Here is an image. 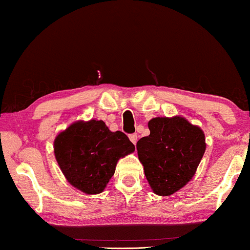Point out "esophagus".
Instances as JSON below:
<instances>
[{
    "instance_id": "1",
    "label": "esophagus",
    "mask_w": 250,
    "mask_h": 250,
    "mask_svg": "<svg viewBox=\"0 0 250 250\" xmlns=\"http://www.w3.org/2000/svg\"><path fill=\"white\" fill-rule=\"evenodd\" d=\"M129 140H131V142L133 143V145H136V141H138V134H131L128 136Z\"/></svg>"
}]
</instances>
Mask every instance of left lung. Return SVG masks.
I'll return each mask as SVG.
<instances>
[{"label":"left lung","instance_id":"1","mask_svg":"<svg viewBox=\"0 0 250 250\" xmlns=\"http://www.w3.org/2000/svg\"><path fill=\"white\" fill-rule=\"evenodd\" d=\"M148 127L136 143L139 160L153 192L170 196L196 174L206 150L204 131L181 116L152 118Z\"/></svg>","mask_w":250,"mask_h":250}]
</instances>
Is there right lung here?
Segmentation results:
<instances>
[{"mask_svg": "<svg viewBox=\"0 0 250 250\" xmlns=\"http://www.w3.org/2000/svg\"><path fill=\"white\" fill-rule=\"evenodd\" d=\"M54 157L66 180L86 194L105 189L118 160L135 146L121 131L111 132L104 121H77L56 136Z\"/></svg>", "mask_w": 250, "mask_h": 250, "instance_id": "add662e5", "label": "right lung"}]
</instances>
